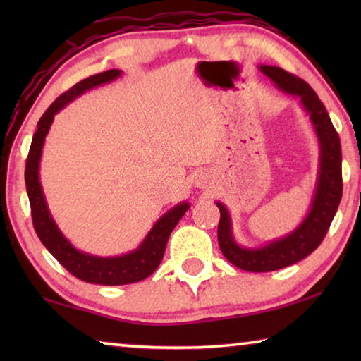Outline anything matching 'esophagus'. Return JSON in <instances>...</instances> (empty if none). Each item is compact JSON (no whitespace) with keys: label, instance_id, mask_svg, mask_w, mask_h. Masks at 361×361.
Masks as SVG:
<instances>
[{"label":"esophagus","instance_id":"obj_1","mask_svg":"<svg viewBox=\"0 0 361 361\" xmlns=\"http://www.w3.org/2000/svg\"><path fill=\"white\" fill-rule=\"evenodd\" d=\"M202 180H205V178H204V176H202V178H200V183H199V185H202Z\"/></svg>","mask_w":361,"mask_h":361}]
</instances>
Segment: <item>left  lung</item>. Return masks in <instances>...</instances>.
<instances>
[{"label":"left lung","instance_id":"obj_1","mask_svg":"<svg viewBox=\"0 0 361 361\" xmlns=\"http://www.w3.org/2000/svg\"><path fill=\"white\" fill-rule=\"evenodd\" d=\"M259 70L280 90L296 95L309 114L320 145V169L315 194L307 216L298 228L282 239L269 242L261 248L240 247L232 235L229 212L216 202L219 213L218 243L231 264L248 272H271L304 259L325 239L342 197V154L341 142L328 111L310 85L279 66L261 65Z\"/></svg>","mask_w":361,"mask_h":361}]
</instances>
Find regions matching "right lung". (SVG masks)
<instances>
[{
    "mask_svg": "<svg viewBox=\"0 0 361 361\" xmlns=\"http://www.w3.org/2000/svg\"><path fill=\"white\" fill-rule=\"evenodd\" d=\"M119 76L121 70L103 71L82 79L81 82L75 84L70 90L60 95L38 121V129L33 135L25 166V185L30 207H32L33 228L42 245L73 276L87 283L97 285H127L149 277L161 264L170 232L175 229V226L189 209L188 202L175 205L172 210H169L166 215L157 219V223L152 226V229L137 250L122 256H111V258H100V256L79 252L65 239L51 216L39 181V162L42 146H44L47 132L51 129L54 116L76 97L84 94L85 90L111 82Z\"/></svg>",
    "mask_w": 361,
    "mask_h": 361,
    "instance_id": "obj_1",
    "label": "right lung"
}]
</instances>
